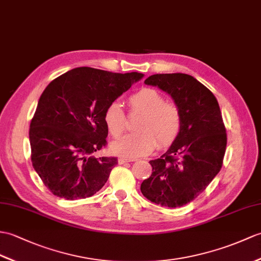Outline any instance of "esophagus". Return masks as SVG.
I'll use <instances>...</instances> for the list:
<instances>
[{"label":"esophagus","instance_id":"esophagus-1","mask_svg":"<svg viewBox=\"0 0 261 261\" xmlns=\"http://www.w3.org/2000/svg\"><path fill=\"white\" fill-rule=\"evenodd\" d=\"M136 161L135 159H126V158H120L119 159V163L120 165H123V163H126V162H133Z\"/></svg>","mask_w":261,"mask_h":261}]
</instances>
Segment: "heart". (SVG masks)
Returning <instances> with one entry per match:
<instances>
[{"label": "heart", "mask_w": 261, "mask_h": 261, "mask_svg": "<svg viewBox=\"0 0 261 261\" xmlns=\"http://www.w3.org/2000/svg\"><path fill=\"white\" fill-rule=\"evenodd\" d=\"M131 113L143 114L137 125V133L125 136L112 144V151L121 156L150 154L158 147L167 149L177 141L182 129V114L174 102L152 88H142L129 98ZM108 131L120 138L126 130L128 119L119 102H111L103 114Z\"/></svg>", "instance_id": "1"}]
</instances>
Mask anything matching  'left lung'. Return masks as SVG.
I'll use <instances>...</instances> for the list:
<instances>
[{"label":"left lung","instance_id":"8db88e82","mask_svg":"<svg viewBox=\"0 0 261 261\" xmlns=\"http://www.w3.org/2000/svg\"><path fill=\"white\" fill-rule=\"evenodd\" d=\"M144 83L172 96L182 129L166 153L150 161L152 174L141 184V192L156 204L182 207L203 192L222 167L227 132L220 108L214 93L189 74H153Z\"/></svg>","mask_w":261,"mask_h":261}]
</instances>
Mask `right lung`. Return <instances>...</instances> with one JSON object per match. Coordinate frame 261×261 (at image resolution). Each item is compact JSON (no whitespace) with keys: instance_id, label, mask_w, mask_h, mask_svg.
Returning a JSON list of instances; mask_svg holds the SVG:
<instances>
[{"instance_id":"obj_1","label":"right lung","mask_w":261,"mask_h":261,"mask_svg":"<svg viewBox=\"0 0 261 261\" xmlns=\"http://www.w3.org/2000/svg\"><path fill=\"white\" fill-rule=\"evenodd\" d=\"M142 76L138 72L122 74L82 66L45 88L29 136L32 166L54 196L83 199L105 186L118 158L94 156L108 143L103 114Z\"/></svg>"}]
</instances>
